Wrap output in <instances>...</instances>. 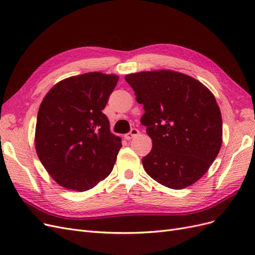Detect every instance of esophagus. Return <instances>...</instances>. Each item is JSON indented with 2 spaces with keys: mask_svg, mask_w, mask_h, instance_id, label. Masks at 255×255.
<instances>
[{
  "mask_svg": "<svg viewBox=\"0 0 255 255\" xmlns=\"http://www.w3.org/2000/svg\"><path fill=\"white\" fill-rule=\"evenodd\" d=\"M137 135H139V130H138V129L135 128H133L132 129L129 130V133L126 135V138H127V139H132V138H134V137L137 136Z\"/></svg>",
  "mask_w": 255,
  "mask_h": 255,
  "instance_id": "1",
  "label": "esophagus"
}]
</instances>
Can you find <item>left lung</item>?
Returning a JSON list of instances; mask_svg holds the SVG:
<instances>
[{"label": "left lung", "instance_id": "left-lung-1", "mask_svg": "<svg viewBox=\"0 0 255 255\" xmlns=\"http://www.w3.org/2000/svg\"><path fill=\"white\" fill-rule=\"evenodd\" d=\"M126 81L143 105L140 122L153 143L142 157L145 172L169 188L190 186L206 173L222 143L215 97L194 78L170 70L128 74Z\"/></svg>", "mask_w": 255, "mask_h": 255}]
</instances>
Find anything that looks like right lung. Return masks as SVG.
<instances>
[{"instance_id": "right-lung-1", "label": "right lung", "mask_w": 255, "mask_h": 255, "mask_svg": "<svg viewBox=\"0 0 255 255\" xmlns=\"http://www.w3.org/2000/svg\"><path fill=\"white\" fill-rule=\"evenodd\" d=\"M119 78L89 72L56 84L37 115L35 145L45 170L60 186L85 191L104 180L122 146L103 110Z\"/></svg>"}]
</instances>
